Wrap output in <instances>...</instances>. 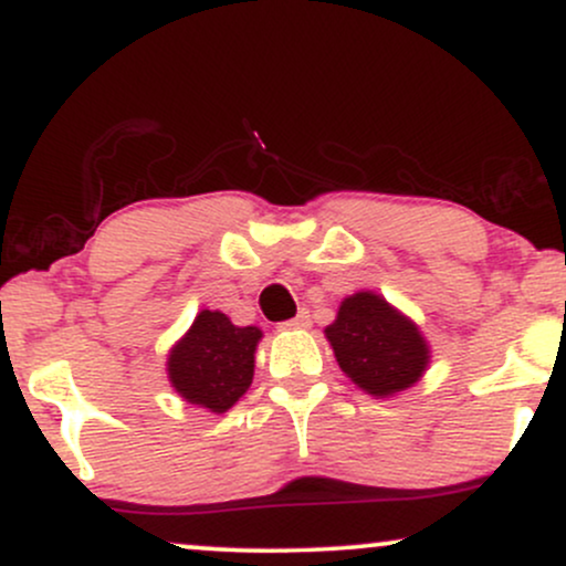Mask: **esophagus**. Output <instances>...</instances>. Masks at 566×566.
<instances>
[{"label": "esophagus", "instance_id": "obj_1", "mask_svg": "<svg viewBox=\"0 0 566 566\" xmlns=\"http://www.w3.org/2000/svg\"><path fill=\"white\" fill-rule=\"evenodd\" d=\"M282 327H284V329H308V327H311V314H308V311H305V308L297 311L295 319L284 322Z\"/></svg>", "mask_w": 566, "mask_h": 566}]
</instances>
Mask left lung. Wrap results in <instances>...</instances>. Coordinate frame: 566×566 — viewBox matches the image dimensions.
Here are the masks:
<instances>
[{"label": "left lung", "instance_id": "1", "mask_svg": "<svg viewBox=\"0 0 566 566\" xmlns=\"http://www.w3.org/2000/svg\"><path fill=\"white\" fill-rule=\"evenodd\" d=\"M324 333L343 373L373 396L405 391L428 365L418 327L373 292L346 297Z\"/></svg>", "mask_w": 566, "mask_h": 566}]
</instances>
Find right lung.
I'll use <instances>...</instances> for the list:
<instances>
[{"label":"right lung","instance_id":"obj_1","mask_svg":"<svg viewBox=\"0 0 566 566\" xmlns=\"http://www.w3.org/2000/svg\"><path fill=\"white\" fill-rule=\"evenodd\" d=\"M258 340V327H237L220 311H201L167 359L175 391L191 405L226 412L250 388Z\"/></svg>","mask_w":566,"mask_h":566}]
</instances>
